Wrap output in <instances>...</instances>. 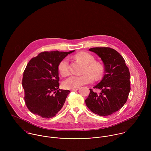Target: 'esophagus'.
Here are the masks:
<instances>
[{
    "label": "esophagus",
    "instance_id": "1",
    "mask_svg": "<svg viewBox=\"0 0 151 151\" xmlns=\"http://www.w3.org/2000/svg\"><path fill=\"white\" fill-rule=\"evenodd\" d=\"M78 89H79L78 88H72V89H70V91H77Z\"/></svg>",
    "mask_w": 151,
    "mask_h": 151
}]
</instances>
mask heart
<instances>
[{"mask_svg":"<svg viewBox=\"0 0 151 151\" xmlns=\"http://www.w3.org/2000/svg\"><path fill=\"white\" fill-rule=\"evenodd\" d=\"M76 58L81 61L86 65L84 69L85 74L77 76L72 75L65 80L63 82V86L65 88L72 89L77 88L85 84L93 82V76L98 80L104 74V67L100 63L95 62L94 57L89 53L81 52L75 55ZM58 69L63 76H65L69 73V62L67 58H65L60 61L58 65Z\"/></svg>","mask_w":151,"mask_h":151,"instance_id":"obj_1","label":"heart"}]
</instances>
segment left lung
<instances>
[{
	"mask_svg": "<svg viewBox=\"0 0 151 151\" xmlns=\"http://www.w3.org/2000/svg\"><path fill=\"white\" fill-rule=\"evenodd\" d=\"M89 50L101 58L105 74L102 81L93 87L101 90L99 94L89 89L86 106L99 116H109L120 110L127 101L131 89L129 69L123 56L112 48L93 47Z\"/></svg>",
	"mask_w": 151,
	"mask_h": 151,
	"instance_id": "obj_1",
	"label": "left lung"
}]
</instances>
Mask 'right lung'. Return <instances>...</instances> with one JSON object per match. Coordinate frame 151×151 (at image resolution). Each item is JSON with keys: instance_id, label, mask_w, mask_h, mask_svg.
I'll list each match as a JSON object with an SVG mask.
<instances>
[{"instance_id": "right-lung-1", "label": "right lung", "mask_w": 151, "mask_h": 151, "mask_svg": "<svg viewBox=\"0 0 151 151\" xmlns=\"http://www.w3.org/2000/svg\"><path fill=\"white\" fill-rule=\"evenodd\" d=\"M74 51H45L28 63L22 85L25 105L33 114L49 119L55 116L63 107L70 91L59 89L58 65Z\"/></svg>"}]
</instances>
